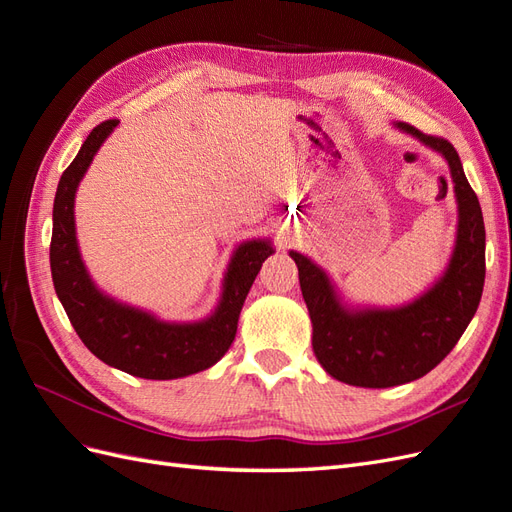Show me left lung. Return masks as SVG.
Wrapping results in <instances>:
<instances>
[{"mask_svg": "<svg viewBox=\"0 0 512 512\" xmlns=\"http://www.w3.org/2000/svg\"><path fill=\"white\" fill-rule=\"evenodd\" d=\"M395 126L440 151L451 168L459 226L451 265L442 280L406 307L348 312L339 305L324 271L309 258L290 252L312 318L316 359L333 378L365 389H386L429 374L468 329L485 284L483 211L455 147L410 123L399 121Z\"/></svg>", "mask_w": 512, "mask_h": 512, "instance_id": "obj_1", "label": "left lung"}]
</instances>
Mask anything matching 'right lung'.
Here are the masks:
<instances>
[{
  "mask_svg": "<svg viewBox=\"0 0 512 512\" xmlns=\"http://www.w3.org/2000/svg\"><path fill=\"white\" fill-rule=\"evenodd\" d=\"M119 119L102 121L59 179L53 205L51 273L55 292L81 342L106 365L147 380H173L218 363L237 333L243 301L273 247L247 241L232 256L220 307L205 322L168 324L115 303L91 282L74 230V194L87 166Z\"/></svg>",
  "mask_w": 512,
  "mask_h": 512,
  "instance_id": "1",
  "label": "right lung"
}]
</instances>
